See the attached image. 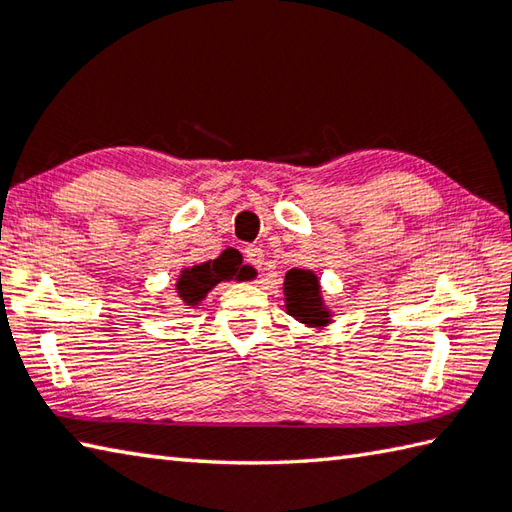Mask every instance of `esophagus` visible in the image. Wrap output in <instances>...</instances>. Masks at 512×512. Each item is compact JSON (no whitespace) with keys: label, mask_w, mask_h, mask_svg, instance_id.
Returning <instances> with one entry per match:
<instances>
[{"label":"esophagus","mask_w":512,"mask_h":512,"mask_svg":"<svg viewBox=\"0 0 512 512\" xmlns=\"http://www.w3.org/2000/svg\"><path fill=\"white\" fill-rule=\"evenodd\" d=\"M244 257H246V264L253 268H262V264H264V253L259 246H248L244 250Z\"/></svg>","instance_id":"esophagus-1"}]
</instances>
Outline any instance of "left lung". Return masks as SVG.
I'll return each mask as SVG.
<instances>
[{
    "label": "left lung",
    "mask_w": 512,
    "mask_h": 512,
    "mask_svg": "<svg viewBox=\"0 0 512 512\" xmlns=\"http://www.w3.org/2000/svg\"><path fill=\"white\" fill-rule=\"evenodd\" d=\"M286 311L306 324H327V311L320 300L318 277L302 268H291L284 277Z\"/></svg>",
    "instance_id": "obj_1"
}]
</instances>
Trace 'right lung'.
<instances>
[{
	"instance_id": "add662e5",
	"label": "right lung",
	"mask_w": 512,
	"mask_h": 512,
	"mask_svg": "<svg viewBox=\"0 0 512 512\" xmlns=\"http://www.w3.org/2000/svg\"><path fill=\"white\" fill-rule=\"evenodd\" d=\"M239 273V262L232 255H221L219 259H210L188 268L181 273V280L176 284L179 297L185 304H197L206 297L212 286H217L224 280H232Z\"/></svg>"
}]
</instances>
